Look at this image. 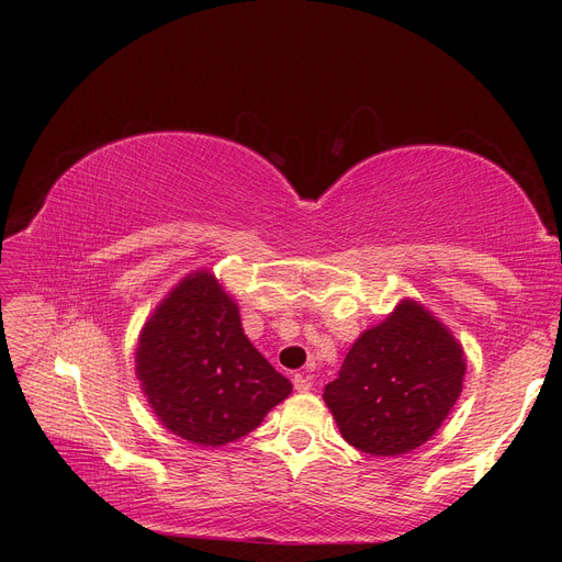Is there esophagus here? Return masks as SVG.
Wrapping results in <instances>:
<instances>
[{
  "instance_id": "34e87169",
  "label": "esophagus",
  "mask_w": 562,
  "mask_h": 562,
  "mask_svg": "<svg viewBox=\"0 0 562 562\" xmlns=\"http://www.w3.org/2000/svg\"><path fill=\"white\" fill-rule=\"evenodd\" d=\"M293 387H296V392H307L312 387V375L296 373L293 375Z\"/></svg>"
}]
</instances>
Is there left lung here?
Here are the masks:
<instances>
[{"label":"left lung","instance_id":"1","mask_svg":"<svg viewBox=\"0 0 562 562\" xmlns=\"http://www.w3.org/2000/svg\"><path fill=\"white\" fill-rule=\"evenodd\" d=\"M464 352L422 305L403 301L367 330L323 390L350 447L398 456L422 447L462 392Z\"/></svg>","mask_w":562,"mask_h":562}]
</instances>
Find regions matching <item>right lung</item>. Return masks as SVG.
Instances as JSON below:
<instances>
[{
    "label": "right lung",
    "instance_id": "add662e5",
    "mask_svg": "<svg viewBox=\"0 0 562 562\" xmlns=\"http://www.w3.org/2000/svg\"><path fill=\"white\" fill-rule=\"evenodd\" d=\"M136 373L161 424L202 447L241 439L291 392L210 273L182 280L145 323Z\"/></svg>",
    "mask_w": 562,
    "mask_h": 562
}]
</instances>
